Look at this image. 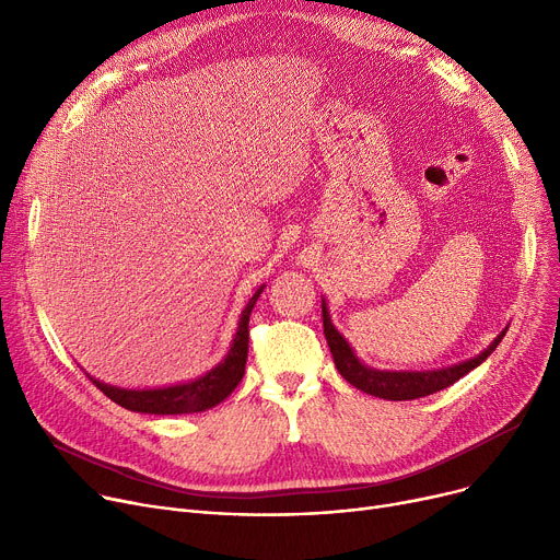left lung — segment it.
<instances>
[{
	"instance_id": "obj_1",
	"label": "left lung",
	"mask_w": 560,
	"mask_h": 560,
	"mask_svg": "<svg viewBox=\"0 0 560 560\" xmlns=\"http://www.w3.org/2000/svg\"><path fill=\"white\" fill-rule=\"evenodd\" d=\"M322 322H325V336L327 342L331 347V357L334 363L338 368V372L349 381L351 386H357L359 390L381 397V399H393V401H406V399H418V397H427L433 395L438 390H445L460 376H465L469 370H475L477 365H481L494 347L502 342L504 334L502 331L494 342L481 351L477 359H469L465 363H458L454 368H445V370H433V372H384V370H372L368 365H363L351 347L347 345V340L338 334V329L331 325V317L327 313L325 302H322Z\"/></svg>"
}]
</instances>
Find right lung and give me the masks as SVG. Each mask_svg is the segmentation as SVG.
<instances>
[{
  "instance_id": "add662e5",
  "label": "right lung",
  "mask_w": 560,
  "mask_h": 560,
  "mask_svg": "<svg viewBox=\"0 0 560 560\" xmlns=\"http://www.w3.org/2000/svg\"><path fill=\"white\" fill-rule=\"evenodd\" d=\"M260 292H262V285L254 292V298L245 306L241 315L238 334L233 338L226 359L218 368H213L209 374L190 381V384L154 388V390H125V388L100 384V381L93 376L88 378H91L110 401L120 404L127 410H136V413L184 416V413H201L206 408H213L235 390V386L241 384V378L245 374L247 351H249V315Z\"/></svg>"
}]
</instances>
